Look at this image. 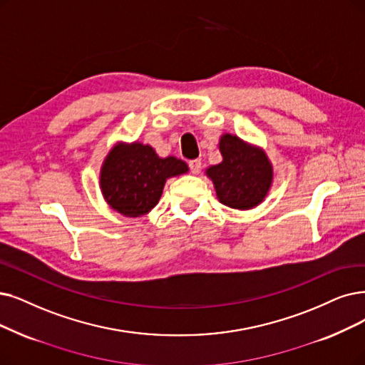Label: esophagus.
I'll use <instances>...</instances> for the list:
<instances>
[{"instance_id": "1", "label": "esophagus", "mask_w": 365, "mask_h": 365, "mask_svg": "<svg viewBox=\"0 0 365 365\" xmlns=\"http://www.w3.org/2000/svg\"><path fill=\"white\" fill-rule=\"evenodd\" d=\"M200 166H202V163H200L199 158H195V160H190V162H188V168H190V172L195 173V175L199 173Z\"/></svg>"}]
</instances>
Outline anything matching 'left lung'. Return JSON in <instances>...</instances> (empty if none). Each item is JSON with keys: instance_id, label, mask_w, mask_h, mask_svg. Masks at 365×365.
<instances>
[{"instance_id": "8db88e82", "label": "left lung", "mask_w": 365, "mask_h": 365, "mask_svg": "<svg viewBox=\"0 0 365 365\" xmlns=\"http://www.w3.org/2000/svg\"><path fill=\"white\" fill-rule=\"evenodd\" d=\"M218 150L223 162L207 169L218 200L235 210L257 207L272 184V165L267 154L229 133L220 138Z\"/></svg>"}]
</instances>
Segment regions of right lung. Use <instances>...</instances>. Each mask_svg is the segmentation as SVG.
<instances>
[{"instance_id":"obj_1","label":"right lung","mask_w":365,"mask_h":365,"mask_svg":"<svg viewBox=\"0 0 365 365\" xmlns=\"http://www.w3.org/2000/svg\"><path fill=\"white\" fill-rule=\"evenodd\" d=\"M187 170L182 160L160 158L150 145L120 142L101 166L100 188L112 210L125 217H140L157 205L166 180Z\"/></svg>"}]
</instances>
